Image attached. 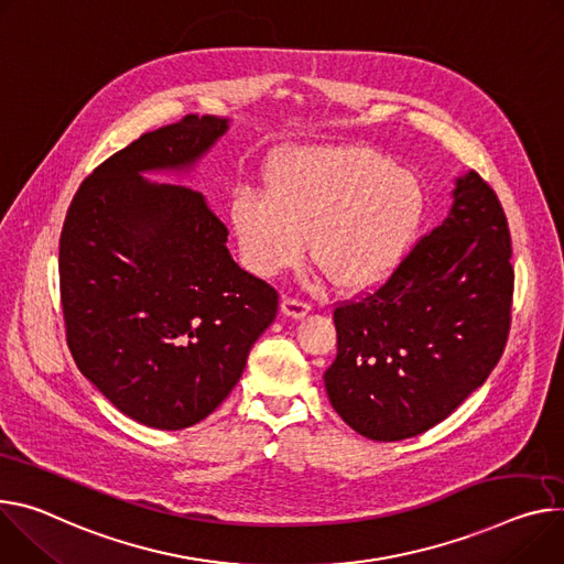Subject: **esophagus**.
I'll use <instances>...</instances> for the list:
<instances>
[{
    "mask_svg": "<svg viewBox=\"0 0 564 564\" xmlns=\"http://www.w3.org/2000/svg\"><path fill=\"white\" fill-rule=\"evenodd\" d=\"M281 313L290 319H303L305 315L311 313V305L303 303V301H296V299H283L281 301Z\"/></svg>",
    "mask_w": 564,
    "mask_h": 564,
    "instance_id": "1",
    "label": "esophagus"
}]
</instances>
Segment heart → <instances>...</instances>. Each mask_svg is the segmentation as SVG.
Wrapping results in <instances>:
<instances>
[{
    "label": "heart",
    "mask_w": 564,
    "mask_h": 564,
    "mask_svg": "<svg viewBox=\"0 0 564 564\" xmlns=\"http://www.w3.org/2000/svg\"><path fill=\"white\" fill-rule=\"evenodd\" d=\"M425 186L369 145H315L270 164L265 193L231 197L229 223L242 265L274 276L305 249L341 292L380 285L404 261L425 223Z\"/></svg>",
    "instance_id": "1"
}]
</instances>
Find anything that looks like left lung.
I'll return each instance as SVG.
<instances>
[{"mask_svg": "<svg viewBox=\"0 0 564 564\" xmlns=\"http://www.w3.org/2000/svg\"><path fill=\"white\" fill-rule=\"evenodd\" d=\"M510 234L495 191L454 180L447 218L387 283L335 311L337 357L324 373L335 412L371 441L445 421L499 362L513 301Z\"/></svg>", "mask_w": 564, "mask_h": 564, "instance_id": "obj_1", "label": "left lung"}]
</instances>
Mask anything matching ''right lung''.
<instances>
[{
  "label": "right lung",
  "instance_id": "right-lung-1",
  "mask_svg": "<svg viewBox=\"0 0 564 564\" xmlns=\"http://www.w3.org/2000/svg\"><path fill=\"white\" fill-rule=\"evenodd\" d=\"M227 130L229 119L191 115L141 134L80 184L61 234L74 362L145 427L207 419L276 317V292L234 263L202 195L145 177H191Z\"/></svg>",
  "mask_w": 564,
  "mask_h": 564
}]
</instances>
